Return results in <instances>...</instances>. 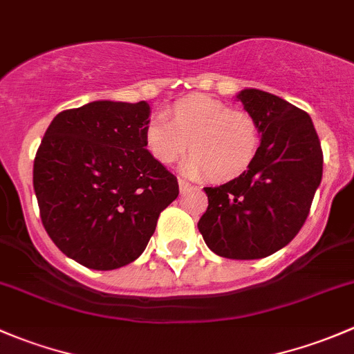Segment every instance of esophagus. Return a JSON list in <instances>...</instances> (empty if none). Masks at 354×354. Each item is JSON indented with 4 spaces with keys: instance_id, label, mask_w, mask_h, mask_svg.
<instances>
[{
    "instance_id": "1",
    "label": "esophagus",
    "mask_w": 354,
    "mask_h": 354,
    "mask_svg": "<svg viewBox=\"0 0 354 354\" xmlns=\"http://www.w3.org/2000/svg\"><path fill=\"white\" fill-rule=\"evenodd\" d=\"M178 185H180V192H181V194H185V192L190 190V188H192V185L188 183L187 180H183V178H180V180H178Z\"/></svg>"
}]
</instances>
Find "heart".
I'll return each mask as SVG.
<instances>
[{
    "label": "heart",
    "mask_w": 354,
    "mask_h": 354,
    "mask_svg": "<svg viewBox=\"0 0 354 354\" xmlns=\"http://www.w3.org/2000/svg\"><path fill=\"white\" fill-rule=\"evenodd\" d=\"M164 120L144 127V144L159 164L169 166L190 151L183 169L212 181L241 176L255 160L260 147V128L243 109L207 94L180 99L164 111Z\"/></svg>",
    "instance_id": "heart-1"
}]
</instances>
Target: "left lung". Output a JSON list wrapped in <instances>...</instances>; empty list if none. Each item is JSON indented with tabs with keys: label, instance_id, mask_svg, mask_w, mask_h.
<instances>
[{
	"label": "left lung",
	"instance_id": "left-lung-1",
	"mask_svg": "<svg viewBox=\"0 0 354 354\" xmlns=\"http://www.w3.org/2000/svg\"><path fill=\"white\" fill-rule=\"evenodd\" d=\"M260 128L259 152L241 176L205 187L209 207L198 221L219 257L255 260L272 255L298 234L322 180L324 154L312 118L269 92L238 94Z\"/></svg>",
	"mask_w": 354,
	"mask_h": 354
}]
</instances>
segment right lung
I'll use <instances>...</instances> for the list:
<instances>
[{"instance_id": "add662e5", "label": "right lung", "mask_w": 354, "mask_h": 354, "mask_svg": "<svg viewBox=\"0 0 354 354\" xmlns=\"http://www.w3.org/2000/svg\"><path fill=\"white\" fill-rule=\"evenodd\" d=\"M145 101H94L56 114L34 159L44 230L75 262L113 270L142 255L159 214L180 194L149 154Z\"/></svg>"}]
</instances>
